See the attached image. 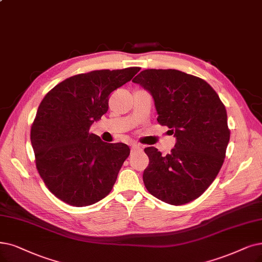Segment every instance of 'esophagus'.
I'll return each instance as SVG.
<instances>
[{"instance_id":"esophagus-1","label":"esophagus","mask_w":262,"mask_h":262,"mask_svg":"<svg viewBox=\"0 0 262 262\" xmlns=\"http://www.w3.org/2000/svg\"><path fill=\"white\" fill-rule=\"evenodd\" d=\"M140 149H141V146H140L139 144H134V145H132V147H131V151H132V152L137 151V150H140Z\"/></svg>"}]
</instances>
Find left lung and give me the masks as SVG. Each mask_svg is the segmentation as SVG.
Instances as JSON below:
<instances>
[{
	"label": "left lung",
	"instance_id": "8db88e82",
	"mask_svg": "<svg viewBox=\"0 0 262 262\" xmlns=\"http://www.w3.org/2000/svg\"><path fill=\"white\" fill-rule=\"evenodd\" d=\"M132 81L149 91L157 120L176 138L166 156L155 147L144 149L149 158L143 174L146 189L172 205L195 200L225 160L230 130L224 103L205 80L177 70H144Z\"/></svg>",
	"mask_w": 262,
	"mask_h": 262
}]
</instances>
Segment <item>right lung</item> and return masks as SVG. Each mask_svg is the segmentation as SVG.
<instances>
[{"label": "right lung", "instance_id": "1", "mask_svg": "<svg viewBox=\"0 0 262 262\" xmlns=\"http://www.w3.org/2000/svg\"><path fill=\"white\" fill-rule=\"evenodd\" d=\"M140 70H100L72 76L40 102L31 143L41 180L61 201L87 206L111 192L130 148L123 143L103 142L89 129L108 111L111 93Z\"/></svg>", "mask_w": 262, "mask_h": 262}]
</instances>
